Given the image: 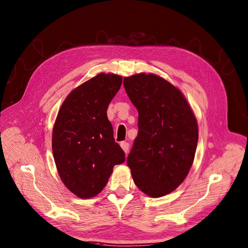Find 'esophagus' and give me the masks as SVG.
<instances>
[{
  "instance_id": "1",
  "label": "esophagus",
  "mask_w": 248,
  "mask_h": 248,
  "mask_svg": "<svg viewBox=\"0 0 248 248\" xmlns=\"http://www.w3.org/2000/svg\"><path fill=\"white\" fill-rule=\"evenodd\" d=\"M120 147L123 148V150H124V152L125 154L128 153V152H129V148H130V145H129V143H128V142H125V141L120 142Z\"/></svg>"
}]
</instances>
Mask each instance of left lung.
Returning a JSON list of instances; mask_svg holds the SVG:
<instances>
[{
    "label": "left lung",
    "instance_id": "left-lung-1",
    "mask_svg": "<svg viewBox=\"0 0 248 248\" xmlns=\"http://www.w3.org/2000/svg\"><path fill=\"white\" fill-rule=\"evenodd\" d=\"M138 111V135L126 159L137 187L151 197L173 192L187 176L198 142V124L186 97L155 74L124 78Z\"/></svg>",
    "mask_w": 248,
    "mask_h": 248
}]
</instances>
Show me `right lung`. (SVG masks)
<instances>
[{
	"label": "right lung",
	"mask_w": 248,
	"mask_h": 248,
	"mask_svg": "<svg viewBox=\"0 0 248 248\" xmlns=\"http://www.w3.org/2000/svg\"><path fill=\"white\" fill-rule=\"evenodd\" d=\"M123 78L100 73L67 96L56 117L52 151L63 185L79 198L100 193L116 164L125 160L115 142L108 106L120 89Z\"/></svg>",
	"instance_id": "obj_1"
}]
</instances>
